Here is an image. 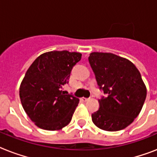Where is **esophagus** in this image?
<instances>
[{
    "instance_id": "34e87169",
    "label": "esophagus",
    "mask_w": 157,
    "mask_h": 157,
    "mask_svg": "<svg viewBox=\"0 0 157 157\" xmlns=\"http://www.w3.org/2000/svg\"><path fill=\"white\" fill-rule=\"evenodd\" d=\"M90 98H81V101H83V102H87Z\"/></svg>"
}]
</instances>
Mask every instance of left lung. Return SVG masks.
<instances>
[{
	"instance_id": "8db88e82",
	"label": "left lung",
	"mask_w": 157,
	"mask_h": 157,
	"mask_svg": "<svg viewBox=\"0 0 157 157\" xmlns=\"http://www.w3.org/2000/svg\"><path fill=\"white\" fill-rule=\"evenodd\" d=\"M89 62L99 88L107 97L91 115L94 124L105 131H118L134 121L146 99L147 88L132 62L112 53L93 52Z\"/></svg>"
}]
</instances>
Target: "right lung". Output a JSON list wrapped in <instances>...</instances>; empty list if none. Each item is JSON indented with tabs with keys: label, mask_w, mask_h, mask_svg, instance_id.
Returning <instances> with one entry per match:
<instances>
[{
	"label": "right lung",
	"mask_w": 157,
	"mask_h": 157,
	"mask_svg": "<svg viewBox=\"0 0 157 157\" xmlns=\"http://www.w3.org/2000/svg\"><path fill=\"white\" fill-rule=\"evenodd\" d=\"M81 56L67 50L50 51L37 57L28 69L19 97L28 117L40 129L59 130L71 121L79 98L64 94L62 88Z\"/></svg>",
	"instance_id": "add662e5"
}]
</instances>
